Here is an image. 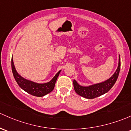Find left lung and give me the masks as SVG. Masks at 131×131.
Listing matches in <instances>:
<instances>
[{
  "mask_svg": "<svg viewBox=\"0 0 131 131\" xmlns=\"http://www.w3.org/2000/svg\"><path fill=\"white\" fill-rule=\"evenodd\" d=\"M120 69L121 58L120 55H119L117 68L115 73L112 75V77H111L108 79L106 80L104 82L85 86L79 85L77 83V81L74 80L73 86L75 91L78 95L88 99H95L99 96L102 95L108 92L114 86L119 76Z\"/></svg>",
  "mask_w": 131,
  "mask_h": 131,
  "instance_id": "1",
  "label": "left lung"
}]
</instances>
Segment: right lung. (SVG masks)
<instances>
[{"mask_svg": "<svg viewBox=\"0 0 131 131\" xmlns=\"http://www.w3.org/2000/svg\"><path fill=\"white\" fill-rule=\"evenodd\" d=\"M11 66H12V73H13L14 77L19 86L27 93H29L32 95L36 96V97H43L53 90L56 80L61 71V70H60L55 75V76L47 83H38L26 79L19 75L15 68L13 58H12V60H11Z\"/></svg>", "mask_w": 131, "mask_h": 131, "instance_id": "obj_1", "label": "right lung"}]
</instances>
